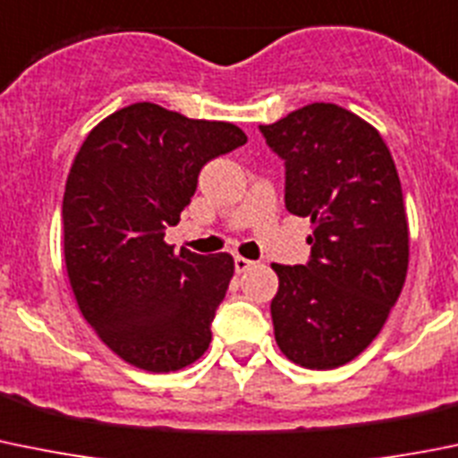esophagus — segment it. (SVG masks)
<instances>
[{
	"label": "esophagus",
	"instance_id": "esophagus-1",
	"mask_svg": "<svg viewBox=\"0 0 458 458\" xmlns=\"http://www.w3.org/2000/svg\"><path fill=\"white\" fill-rule=\"evenodd\" d=\"M252 266H255V261L246 259V257H234V270H237V273H246Z\"/></svg>",
	"mask_w": 458,
	"mask_h": 458
}]
</instances>
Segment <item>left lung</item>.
Here are the masks:
<instances>
[{
    "label": "left lung",
    "instance_id": "1",
    "mask_svg": "<svg viewBox=\"0 0 458 458\" xmlns=\"http://www.w3.org/2000/svg\"><path fill=\"white\" fill-rule=\"evenodd\" d=\"M259 130L286 163L288 212L313 225L309 264H273L275 340L295 365L335 369L374 342L405 284L401 179L378 130L333 102Z\"/></svg>",
    "mask_w": 458,
    "mask_h": 458
}]
</instances>
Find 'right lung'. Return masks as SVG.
<instances>
[{"mask_svg": "<svg viewBox=\"0 0 458 458\" xmlns=\"http://www.w3.org/2000/svg\"><path fill=\"white\" fill-rule=\"evenodd\" d=\"M246 140L233 123L136 102L98 123L75 154L62 201L71 291L98 337L139 369L179 371L210 347L234 259L176 252L165 230L201 167Z\"/></svg>", "mask_w": 458, "mask_h": 458, "instance_id": "right-lung-1", "label": "right lung"}]
</instances>
